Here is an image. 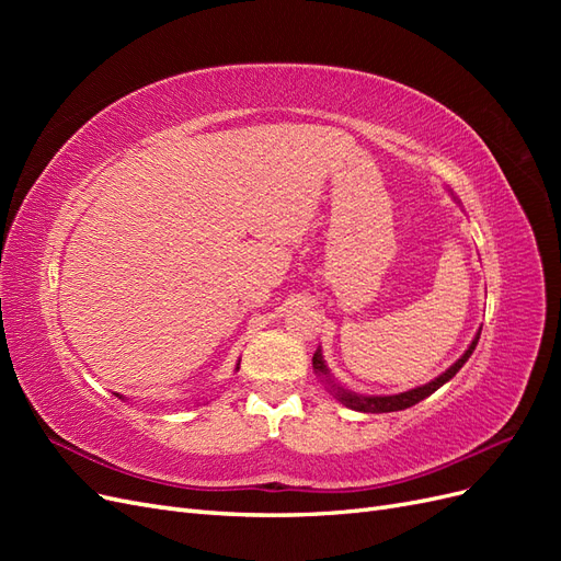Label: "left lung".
I'll use <instances>...</instances> for the list:
<instances>
[{"mask_svg": "<svg viewBox=\"0 0 561 561\" xmlns=\"http://www.w3.org/2000/svg\"><path fill=\"white\" fill-rule=\"evenodd\" d=\"M480 332H482V330H478V334H474V339H472L468 351L461 355V358H458L449 369H445L443 375L435 377V379L428 381L426 386H416V388L404 390V393H398V396H358V393H351V390L342 388V386H339V383L330 377V369H328L325 360H322L320 348L313 353V369H316V375H318L322 381H325V386L330 388V393H332L339 402L351 407V410H355V412H371V414L400 412V410H407V407H412V404L421 402L423 398L433 396L439 386H445V383L456 375V371L468 363V358L472 355L474 346H478V342H480Z\"/></svg>", "mask_w": 561, "mask_h": 561, "instance_id": "8db88e82", "label": "left lung"}]
</instances>
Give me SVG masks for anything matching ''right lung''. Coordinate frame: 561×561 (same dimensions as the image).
Segmentation results:
<instances>
[{
  "label": "right lung",
  "mask_w": 561,
  "mask_h": 561,
  "mask_svg": "<svg viewBox=\"0 0 561 561\" xmlns=\"http://www.w3.org/2000/svg\"><path fill=\"white\" fill-rule=\"evenodd\" d=\"M239 365H241V363H239ZM236 369H239V367H236ZM116 396H118V393H116Z\"/></svg>",
  "instance_id": "right-lung-1"
}]
</instances>
